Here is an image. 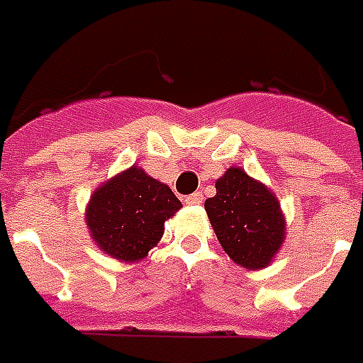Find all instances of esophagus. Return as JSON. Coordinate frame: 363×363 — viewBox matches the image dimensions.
Segmentation results:
<instances>
[{"label":"esophagus","mask_w":363,"mask_h":363,"mask_svg":"<svg viewBox=\"0 0 363 363\" xmlns=\"http://www.w3.org/2000/svg\"><path fill=\"white\" fill-rule=\"evenodd\" d=\"M203 203V194L197 191V194H191L186 197V205H201Z\"/></svg>","instance_id":"34e87169"}]
</instances>
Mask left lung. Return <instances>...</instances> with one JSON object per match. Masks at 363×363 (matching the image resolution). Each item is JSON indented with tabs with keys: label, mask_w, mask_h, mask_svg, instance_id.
<instances>
[{
	"label": "left lung",
	"mask_w": 363,
	"mask_h": 363,
	"mask_svg": "<svg viewBox=\"0 0 363 363\" xmlns=\"http://www.w3.org/2000/svg\"><path fill=\"white\" fill-rule=\"evenodd\" d=\"M215 187L217 195L205 201V211L223 250L242 268H266L285 238L277 197L236 166L218 177Z\"/></svg>",
	"instance_id": "1"
}]
</instances>
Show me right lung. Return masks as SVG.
Segmentation results:
<instances>
[{
  "label": "right lung",
  "mask_w": 363,
  "mask_h": 363,
  "mask_svg": "<svg viewBox=\"0 0 363 363\" xmlns=\"http://www.w3.org/2000/svg\"><path fill=\"white\" fill-rule=\"evenodd\" d=\"M179 209L182 201L166 184L130 166L95 189L86 223L99 250L121 262H138L160 242L164 223Z\"/></svg>",
  "instance_id": "right-lung-1"
}]
</instances>
